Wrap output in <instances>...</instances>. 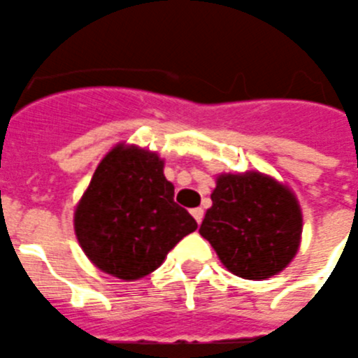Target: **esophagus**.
Returning <instances> with one entry per match:
<instances>
[{"instance_id":"obj_1","label":"esophagus","mask_w":358,"mask_h":358,"mask_svg":"<svg viewBox=\"0 0 358 358\" xmlns=\"http://www.w3.org/2000/svg\"><path fill=\"white\" fill-rule=\"evenodd\" d=\"M191 215L195 217V222L201 223V222H203V217H204V210L203 208H193V210H191Z\"/></svg>"}]
</instances>
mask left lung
Here are the masks:
<instances>
[{"label": "left lung", "instance_id": "left-lung-1", "mask_svg": "<svg viewBox=\"0 0 358 358\" xmlns=\"http://www.w3.org/2000/svg\"><path fill=\"white\" fill-rule=\"evenodd\" d=\"M212 206L199 233L223 266L244 280H266L294 259L302 210L287 184L259 171L215 176Z\"/></svg>", "mask_w": 358, "mask_h": 358}]
</instances>
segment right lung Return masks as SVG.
I'll use <instances>...</instances> for the list:
<instances>
[{"mask_svg": "<svg viewBox=\"0 0 358 358\" xmlns=\"http://www.w3.org/2000/svg\"><path fill=\"white\" fill-rule=\"evenodd\" d=\"M163 167L165 161L152 150L116 144L76 203V240L105 274L125 282L148 276L197 229L189 212L174 203V185Z\"/></svg>", "mask_w": 358, "mask_h": 358, "instance_id": "right-lung-1", "label": "right lung"}]
</instances>
